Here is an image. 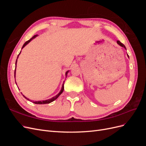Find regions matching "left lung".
<instances>
[{"instance_id":"1","label":"left lung","mask_w":146,"mask_h":146,"mask_svg":"<svg viewBox=\"0 0 146 146\" xmlns=\"http://www.w3.org/2000/svg\"><path fill=\"white\" fill-rule=\"evenodd\" d=\"M117 43L118 44H119V46H121V47H124V48H125V49H126V47H125V46L124 45H123L122 42H121L119 41H117ZM127 56H128V57H129V56L128 55V54H127Z\"/></svg>"}]
</instances>
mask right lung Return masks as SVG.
Returning <instances> with one entry per match:
<instances>
[{"instance_id":"obj_1","label":"right lung","mask_w":146,"mask_h":146,"mask_svg":"<svg viewBox=\"0 0 146 146\" xmlns=\"http://www.w3.org/2000/svg\"><path fill=\"white\" fill-rule=\"evenodd\" d=\"M38 36L37 35H35V36H33L32 38H30L29 40H28L27 41H26L24 44V45H23V47H22V48H24L26 45L27 44H29L31 41L33 39H34L35 37H36ZM21 53V52H20ZM20 53H19V54H20ZM19 54L18 55V56L19 55ZM18 56H17V58H18ZM17 60H16V63H17ZM16 68H15V76H16ZM69 72V70L68 71H67L66 72V76H67V74H68V72ZM64 82H63V86H62V88H61V91H60V92L59 93L57 94V95H56L55 96H54V97H53V98H52L51 99H48V100H42V101H32V100H31V101H32L33 102V103H34V104H49V103H50V102H52L53 101H54L55 100H56L57 98H58V97L60 96V95L63 92V90H64ZM23 96L24 97V98L27 99V100H29L30 99H28V98H26L25 96H24V95H23Z\"/></svg>"}]
</instances>
